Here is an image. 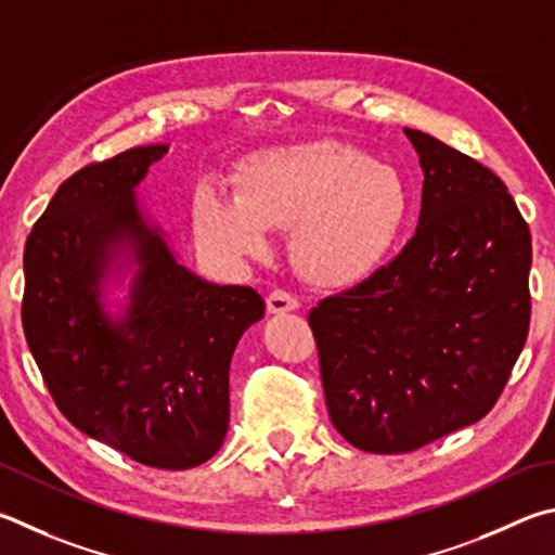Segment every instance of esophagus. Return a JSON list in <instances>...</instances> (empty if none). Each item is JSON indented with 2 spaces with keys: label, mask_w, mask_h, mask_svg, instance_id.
Returning <instances> with one entry per match:
<instances>
[{
  "label": "esophagus",
  "mask_w": 555,
  "mask_h": 555,
  "mask_svg": "<svg viewBox=\"0 0 555 555\" xmlns=\"http://www.w3.org/2000/svg\"><path fill=\"white\" fill-rule=\"evenodd\" d=\"M266 302H268L270 314H285V312H295L297 309V297L285 293V289H272Z\"/></svg>",
  "instance_id": "esophagus-1"
}]
</instances>
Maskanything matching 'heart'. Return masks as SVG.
Masks as SVG:
<instances>
[{"label": "heart", "mask_w": 555, "mask_h": 555, "mask_svg": "<svg viewBox=\"0 0 555 555\" xmlns=\"http://www.w3.org/2000/svg\"><path fill=\"white\" fill-rule=\"evenodd\" d=\"M410 217V190L390 165L336 141L258 151L233 172V199L202 188L194 231L223 258H258L266 229L289 231L299 275L356 285L380 268Z\"/></svg>", "instance_id": "heart-1"}]
</instances>
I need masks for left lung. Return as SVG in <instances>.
Wrapping results in <instances>:
<instances>
[{"mask_svg":"<svg viewBox=\"0 0 555 555\" xmlns=\"http://www.w3.org/2000/svg\"><path fill=\"white\" fill-rule=\"evenodd\" d=\"M424 170L400 256L309 312L328 416L367 453H406L488 414L527 344L531 233L498 175L404 129Z\"/></svg>","mask_w":555,"mask_h":555,"instance_id":"8db88e82","label":"left lung"}]
</instances>
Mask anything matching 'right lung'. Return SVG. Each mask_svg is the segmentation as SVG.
Returning a JSON list of instances; mask_svg holds the SVG:
<instances>
[{
    "label": "right lung",
    "instance_id": "add662e5",
    "mask_svg": "<svg viewBox=\"0 0 555 555\" xmlns=\"http://www.w3.org/2000/svg\"><path fill=\"white\" fill-rule=\"evenodd\" d=\"M165 153L139 145L57 188L26 238L22 322L67 422L135 463L184 470L221 449L231 356L266 302L180 266L143 217L135 188ZM126 269L130 297L114 318L103 293Z\"/></svg>",
    "mask_w": 555,
    "mask_h": 555
}]
</instances>
